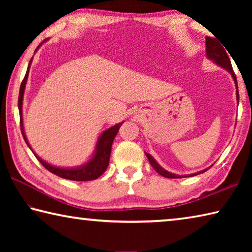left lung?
<instances>
[{
    "label": "left lung",
    "instance_id": "1",
    "mask_svg": "<svg viewBox=\"0 0 252 252\" xmlns=\"http://www.w3.org/2000/svg\"><path fill=\"white\" fill-rule=\"evenodd\" d=\"M206 45H207V49H206L207 57L210 59V60H213V61H215L216 63H218L220 66L224 67L225 70H227L228 72H230V73H231L232 78L234 80V83H236V87H237V99H238V103H239V92H238L237 76H236V74H234L233 69H232V65H231V62H230V59H229L228 54H227V52H225V50H224L225 48L223 49V46L220 45L218 40L215 39V37H210V36H207L206 37ZM146 156L148 158L149 162H150V164L153 167V169H155L158 173L161 174L162 177H165V178H169V179L186 178V176H177V174H173V173H170L168 171H165L164 169H162L160 165L157 163V161L153 159V158L150 155H149V153H146ZM207 170H203V171L198 172V173H194V174H190V177L197 176V174H200V173H203L204 171H207Z\"/></svg>",
    "mask_w": 252,
    "mask_h": 252
}]
</instances>
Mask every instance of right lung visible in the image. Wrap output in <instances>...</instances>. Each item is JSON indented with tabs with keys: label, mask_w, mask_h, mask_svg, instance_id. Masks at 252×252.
I'll list each match as a JSON object with an SVG mask.
<instances>
[{
	"label": "right lung",
	"mask_w": 252,
	"mask_h": 252,
	"mask_svg": "<svg viewBox=\"0 0 252 252\" xmlns=\"http://www.w3.org/2000/svg\"><path fill=\"white\" fill-rule=\"evenodd\" d=\"M41 45V44H40ZM40 45L37 46L36 50L40 48ZM32 59L29 63L28 66V71L25 73L24 79L21 83L20 87V93H19V111H20V126H21V132H22V135L24 138V141L27 142V144L30 147V144L27 140V136H25L24 133V127H23V119H22V102H23V94H24V89H25V83H27L28 76H29V70H30V65H31ZM122 123H118L110 129L105 130L103 133L101 134L99 141H97L96 144V150L94 156H93L92 159L88 162L87 164L82 165L80 168H74V169H62V168H57L53 167L49 163H46L42 159H40L39 157H36V159L39 160L43 167L49 170L51 173L57 174V176L67 179V180H73V181H91V180H95V179L99 178L102 173H103L106 168L109 165V160H110V156H111V147H112L113 140L116 138V135L118 133L119 129L122 126ZM33 152V151H32ZM34 153V152H33Z\"/></svg>",
	"instance_id": "right-lung-1"
}]
</instances>
